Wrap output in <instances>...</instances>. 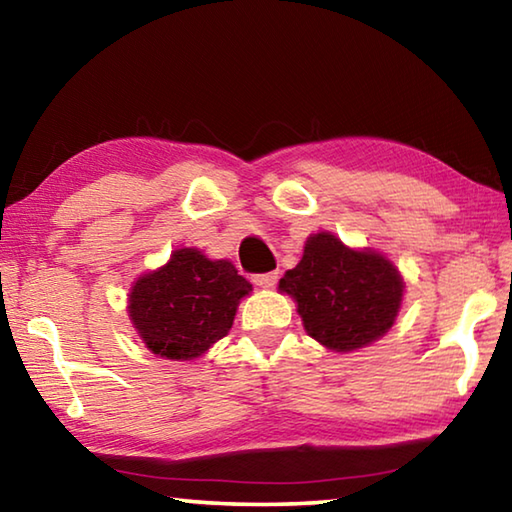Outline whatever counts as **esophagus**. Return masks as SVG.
<instances>
[{
    "label": "esophagus",
    "instance_id": "34e87169",
    "mask_svg": "<svg viewBox=\"0 0 512 512\" xmlns=\"http://www.w3.org/2000/svg\"><path fill=\"white\" fill-rule=\"evenodd\" d=\"M253 282L257 284V287H262V289H271V287H275V282H277V273L271 271V273L253 275Z\"/></svg>",
    "mask_w": 512,
    "mask_h": 512
}]
</instances>
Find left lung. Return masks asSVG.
I'll return each mask as SVG.
<instances>
[{"label":"left lung","mask_w":512,"mask_h":512,"mask_svg":"<svg viewBox=\"0 0 512 512\" xmlns=\"http://www.w3.org/2000/svg\"><path fill=\"white\" fill-rule=\"evenodd\" d=\"M280 291L296 302L311 339L332 352H354L393 327L404 280L377 250L350 248L332 232H316L298 266L284 273Z\"/></svg>","instance_id":"left-lung-1"}]
</instances>
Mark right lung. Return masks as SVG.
Returning a JSON list of instances; mask_svg holds the SVG:
<instances>
[{"label": "right lung", "instance_id": "add662e5", "mask_svg": "<svg viewBox=\"0 0 512 512\" xmlns=\"http://www.w3.org/2000/svg\"><path fill=\"white\" fill-rule=\"evenodd\" d=\"M250 291L253 284L228 259L176 248L167 264L133 282L128 318L153 354L194 361L230 332L239 302Z\"/></svg>", "mask_w": 512, "mask_h": 512}]
</instances>
